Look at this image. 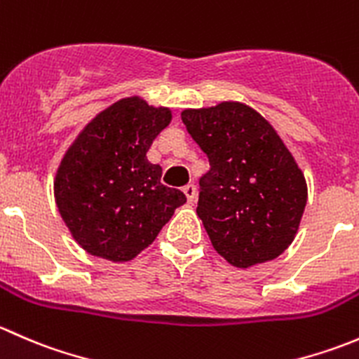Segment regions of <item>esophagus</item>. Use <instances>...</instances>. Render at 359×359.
Segmentation results:
<instances>
[{
    "instance_id": "34e87169",
    "label": "esophagus",
    "mask_w": 359,
    "mask_h": 359,
    "mask_svg": "<svg viewBox=\"0 0 359 359\" xmlns=\"http://www.w3.org/2000/svg\"><path fill=\"white\" fill-rule=\"evenodd\" d=\"M184 194H186L187 201L193 203L194 200H196V186L194 184H187V186H184Z\"/></svg>"
}]
</instances>
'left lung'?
Here are the masks:
<instances>
[{
  "label": "left lung",
  "instance_id": "obj_1",
  "mask_svg": "<svg viewBox=\"0 0 359 359\" xmlns=\"http://www.w3.org/2000/svg\"><path fill=\"white\" fill-rule=\"evenodd\" d=\"M180 116L210 161L196 213L213 248L240 269L276 259L292 245L307 203L306 177L281 137L234 100Z\"/></svg>",
  "mask_w": 359,
  "mask_h": 359
}]
</instances>
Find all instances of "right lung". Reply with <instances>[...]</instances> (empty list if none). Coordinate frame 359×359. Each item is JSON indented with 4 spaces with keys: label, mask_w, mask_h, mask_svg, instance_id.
Returning a JSON list of instances; mask_svg holds the SVG:
<instances>
[{
    "label": "right lung",
    "mask_w": 359,
    "mask_h": 359,
    "mask_svg": "<svg viewBox=\"0 0 359 359\" xmlns=\"http://www.w3.org/2000/svg\"><path fill=\"white\" fill-rule=\"evenodd\" d=\"M170 121L168 107L126 97L100 111L69 146L53 194L69 233L90 255L135 259L186 203L182 191L163 186L161 166L146 156Z\"/></svg>",
    "instance_id": "right-lung-1"
}]
</instances>
